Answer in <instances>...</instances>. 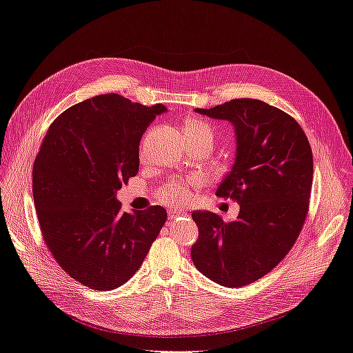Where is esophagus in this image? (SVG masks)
Instances as JSON below:
<instances>
[{
  "label": "esophagus",
  "mask_w": 353,
  "mask_h": 353,
  "mask_svg": "<svg viewBox=\"0 0 353 353\" xmlns=\"http://www.w3.org/2000/svg\"><path fill=\"white\" fill-rule=\"evenodd\" d=\"M168 215H169V220H175V218H178L181 215H185V212L184 211H175V209H170V211L168 212Z\"/></svg>",
  "instance_id": "obj_1"
}]
</instances>
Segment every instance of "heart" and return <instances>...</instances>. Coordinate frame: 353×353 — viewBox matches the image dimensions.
Segmentation results:
<instances>
[{
	"mask_svg": "<svg viewBox=\"0 0 353 353\" xmlns=\"http://www.w3.org/2000/svg\"><path fill=\"white\" fill-rule=\"evenodd\" d=\"M183 137L184 138H187V137L200 138L205 142H208L211 147H212L214 139H215L212 128L209 126L208 123L200 121V120H188L183 128ZM160 197L163 202H166L169 205H179V203L185 202V200L188 199V190L185 185L169 184L163 190H161Z\"/></svg>",
	"mask_w": 353,
	"mask_h": 353,
	"instance_id": "heart-1",
	"label": "heart"
}]
</instances>
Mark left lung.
Wrapping results in <instances>:
<instances>
[{
	"label": "left lung",
	"mask_w": 353,
	"mask_h": 353,
	"mask_svg": "<svg viewBox=\"0 0 353 353\" xmlns=\"http://www.w3.org/2000/svg\"><path fill=\"white\" fill-rule=\"evenodd\" d=\"M194 111L234 129V163L215 193L230 196L241 211L230 223L214 212L194 211L199 239L192 260L211 281L243 287L269 273L297 241L313 181L310 144L291 116L259 99Z\"/></svg>",
	"instance_id": "obj_1"
}]
</instances>
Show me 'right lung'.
I'll return each mask as SVG.
<instances>
[{
  "instance_id": "1",
  "label": "right lung",
  "mask_w": 353,
  "mask_h": 353,
  "mask_svg": "<svg viewBox=\"0 0 353 353\" xmlns=\"http://www.w3.org/2000/svg\"><path fill=\"white\" fill-rule=\"evenodd\" d=\"M166 107L117 93L85 99L56 119L32 169L34 203L54 260L84 287L110 291L141 268L168 214L121 212L117 192L139 170V141Z\"/></svg>"
}]
</instances>
